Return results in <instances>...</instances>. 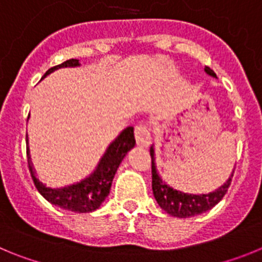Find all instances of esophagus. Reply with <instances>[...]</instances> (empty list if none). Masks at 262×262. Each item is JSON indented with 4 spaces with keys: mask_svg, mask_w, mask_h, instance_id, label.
Instances as JSON below:
<instances>
[{
    "mask_svg": "<svg viewBox=\"0 0 262 262\" xmlns=\"http://www.w3.org/2000/svg\"><path fill=\"white\" fill-rule=\"evenodd\" d=\"M135 139L139 145L147 147L149 144V142H151V133H149V128H148L147 124L140 123L135 127Z\"/></svg>",
    "mask_w": 262,
    "mask_h": 262,
    "instance_id": "obj_1",
    "label": "esophagus"
}]
</instances>
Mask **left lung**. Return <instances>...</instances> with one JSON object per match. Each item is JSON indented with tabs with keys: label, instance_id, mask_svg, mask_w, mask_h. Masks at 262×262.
<instances>
[{
	"label": "left lung",
	"instance_id": "1",
	"mask_svg": "<svg viewBox=\"0 0 262 262\" xmlns=\"http://www.w3.org/2000/svg\"><path fill=\"white\" fill-rule=\"evenodd\" d=\"M205 71L207 75L216 77L215 72L209 67H206ZM149 154H151L152 159V190H154L155 200L157 201L159 206L164 211H166L172 216L190 217L209 211L215 205L221 202L222 198L226 195L228 187H230L231 181H232L233 173L223 186L210 194L194 195V194L182 193V191L174 190L173 187L168 186L165 182H163V180L157 174L156 166H155L154 147H151Z\"/></svg>",
	"mask_w": 262,
	"mask_h": 262
}]
</instances>
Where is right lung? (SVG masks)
<instances>
[{
	"mask_svg": "<svg viewBox=\"0 0 262 262\" xmlns=\"http://www.w3.org/2000/svg\"><path fill=\"white\" fill-rule=\"evenodd\" d=\"M77 66H80L77 59H69L59 66L48 69L43 77L59 68ZM135 143L134 127H127L123 133L115 139V142L111 143L93 174L84 181H81L80 184L71 185V186L62 187V189H51L41 184L36 178L31 163H30L29 148H27V163H29V169L34 185L48 202L62 210H68V211L92 212L98 209L101 203L106 200V196L110 193L113 178L117 173L120 161L123 160L127 152L135 145Z\"/></svg>",
	"mask_w": 262,
	"mask_h": 262,
	"instance_id": "right-lung-1",
	"label": "right lung"
}]
</instances>
